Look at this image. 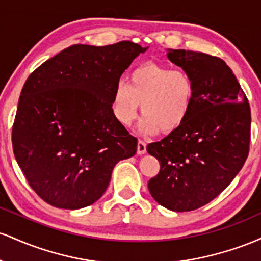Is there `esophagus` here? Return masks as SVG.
Returning a JSON list of instances; mask_svg holds the SVG:
<instances>
[{"mask_svg": "<svg viewBox=\"0 0 261 261\" xmlns=\"http://www.w3.org/2000/svg\"><path fill=\"white\" fill-rule=\"evenodd\" d=\"M145 152H146V142L142 140H139V142H137V153L143 154Z\"/></svg>", "mask_w": 261, "mask_h": 261, "instance_id": "esophagus-1", "label": "esophagus"}]
</instances>
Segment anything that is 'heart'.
I'll return each mask as SVG.
<instances>
[{
    "label": "heart",
    "instance_id": "obj_1",
    "mask_svg": "<svg viewBox=\"0 0 261 261\" xmlns=\"http://www.w3.org/2000/svg\"><path fill=\"white\" fill-rule=\"evenodd\" d=\"M194 97L195 83L187 70L149 62L135 68L127 83H116L112 112L119 124L130 126L141 106V130L170 133L187 120Z\"/></svg>",
    "mask_w": 261,
    "mask_h": 261
}]
</instances>
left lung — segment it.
Returning a JSON list of instances; mask_svg holds the SVG:
<instances>
[{"label":"left lung","instance_id":"1","mask_svg":"<svg viewBox=\"0 0 261 261\" xmlns=\"http://www.w3.org/2000/svg\"><path fill=\"white\" fill-rule=\"evenodd\" d=\"M167 58L191 74L195 97L187 120L147 146L161 164L148 190L166 208L187 212L220 195L243 167L250 106L232 70L217 56L167 49Z\"/></svg>","mask_w":261,"mask_h":261}]
</instances>
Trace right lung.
I'll use <instances>...</instances> for the list:
<instances>
[{
	"instance_id": "obj_1",
	"label": "right lung",
	"mask_w": 261,
	"mask_h": 261,
	"mask_svg": "<svg viewBox=\"0 0 261 261\" xmlns=\"http://www.w3.org/2000/svg\"><path fill=\"white\" fill-rule=\"evenodd\" d=\"M146 49L133 41L77 44L25 81L12 126L14 157L31 188L59 208L100 199L119 161L133 157L137 139L112 112L114 87Z\"/></svg>"
}]
</instances>
